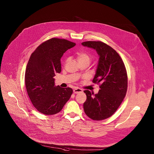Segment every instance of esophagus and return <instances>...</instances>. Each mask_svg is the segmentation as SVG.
I'll return each instance as SVG.
<instances>
[{
  "instance_id": "obj_1",
  "label": "esophagus",
  "mask_w": 154,
  "mask_h": 154,
  "mask_svg": "<svg viewBox=\"0 0 154 154\" xmlns=\"http://www.w3.org/2000/svg\"><path fill=\"white\" fill-rule=\"evenodd\" d=\"M73 91H74V93L78 94V93H82L83 90L80 88H75L73 90Z\"/></svg>"
}]
</instances>
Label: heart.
Returning a JSON list of instances; mask_svg holds the SVG:
<instances>
[{
    "label": "heart",
    "mask_w": 154,
    "mask_h": 154,
    "mask_svg": "<svg viewBox=\"0 0 154 154\" xmlns=\"http://www.w3.org/2000/svg\"><path fill=\"white\" fill-rule=\"evenodd\" d=\"M77 58L79 62H82V61H89L91 60V56L90 55L84 51L78 52L77 53Z\"/></svg>",
    "instance_id": "obj_1"
}]
</instances>
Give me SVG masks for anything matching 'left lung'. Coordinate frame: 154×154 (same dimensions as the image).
I'll return each mask as SVG.
<instances>
[{
    "label": "left lung",
    "mask_w": 154,
    "mask_h": 154,
    "mask_svg": "<svg viewBox=\"0 0 154 154\" xmlns=\"http://www.w3.org/2000/svg\"><path fill=\"white\" fill-rule=\"evenodd\" d=\"M83 46L95 49L99 55L94 83H100V90L94 94L85 90L86 100L83 103L85 114L95 121L112 116L123 101L127 90L128 78L124 63L118 53L101 41H85Z\"/></svg>",
    "instance_id": "obj_1"
}]
</instances>
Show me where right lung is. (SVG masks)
<instances>
[{"mask_svg":"<svg viewBox=\"0 0 154 154\" xmlns=\"http://www.w3.org/2000/svg\"><path fill=\"white\" fill-rule=\"evenodd\" d=\"M75 46L67 39L53 38L42 42L29 58L25 73L26 90L33 105L44 115L59 113L72 94L71 88L55 86L54 77L61 72L63 54Z\"/></svg>","mask_w":154,"mask_h":154,"instance_id":"obj_1","label":"right lung"}]
</instances>
